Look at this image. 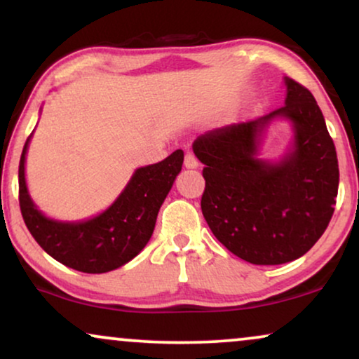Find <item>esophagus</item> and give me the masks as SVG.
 <instances>
[{"label": "esophagus", "instance_id": "obj_1", "mask_svg": "<svg viewBox=\"0 0 359 359\" xmlns=\"http://www.w3.org/2000/svg\"><path fill=\"white\" fill-rule=\"evenodd\" d=\"M184 166H186V168H198V166H199V161L194 156L193 151H189V150L186 151V155H184Z\"/></svg>", "mask_w": 359, "mask_h": 359}]
</instances>
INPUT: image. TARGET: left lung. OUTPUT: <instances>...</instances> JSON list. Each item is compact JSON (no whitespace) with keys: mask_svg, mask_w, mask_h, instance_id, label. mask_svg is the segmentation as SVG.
Returning a JSON list of instances; mask_svg holds the SVG:
<instances>
[{"mask_svg":"<svg viewBox=\"0 0 359 359\" xmlns=\"http://www.w3.org/2000/svg\"><path fill=\"white\" fill-rule=\"evenodd\" d=\"M286 101L258 119L199 135L205 165L201 209L215 238L253 264L301 258L325 232L338 193L337 150L312 93L284 76ZM283 118L293 140L278 161L261 156L267 127Z\"/></svg>","mask_w":359,"mask_h":359,"instance_id":"obj_1","label":"left lung"}]
</instances>
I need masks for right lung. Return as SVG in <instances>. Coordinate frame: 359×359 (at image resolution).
Instances as JSON below:
<instances>
[{
    "mask_svg": "<svg viewBox=\"0 0 359 359\" xmlns=\"http://www.w3.org/2000/svg\"><path fill=\"white\" fill-rule=\"evenodd\" d=\"M31 139L32 134L19 161V205L36 242L58 263L81 273H107L134 259L154 233L158 210L183 166V150L137 168L102 212L83 220H58L47 217L29 194L26 155Z\"/></svg>",
    "mask_w": 359,
    "mask_h": 359,
    "instance_id": "1",
    "label": "right lung"
}]
</instances>
